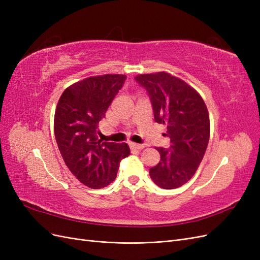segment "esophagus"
<instances>
[{
  "label": "esophagus",
  "instance_id": "1",
  "mask_svg": "<svg viewBox=\"0 0 260 260\" xmlns=\"http://www.w3.org/2000/svg\"><path fill=\"white\" fill-rule=\"evenodd\" d=\"M131 149H137V151H141V149L144 148L143 144H136V143H130Z\"/></svg>",
  "mask_w": 260,
  "mask_h": 260
}]
</instances>
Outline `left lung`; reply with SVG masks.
Listing matches in <instances>:
<instances>
[{
	"label": "left lung",
	"mask_w": 260,
	"mask_h": 260,
	"mask_svg": "<svg viewBox=\"0 0 260 260\" xmlns=\"http://www.w3.org/2000/svg\"><path fill=\"white\" fill-rule=\"evenodd\" d=\"M147 91L156 122L167 125L168 148L157 147L160 161L149 169L156 185L166 190L186 183L205 155L210 136L209 115L200 94L168 73L135 77Z\"/></svg>",
	"instance_id": "obj_1"
}]
</instances>
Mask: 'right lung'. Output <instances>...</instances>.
Returning a JSON list of instances; mask_svg holds the SVG:
<instances>
[{
  "label": "right lung",
  "mask_w": 260,
  "mask_h": 260,
  "mask_svg": "<svg viewBox=\"0 0 260 260\" xmlns=\"http://www.w3.org/2000/svg\"><path fill=\"white\" fill-rule=\"evenodd\" d=\"M124 75L95 76L62 92L54 116V135L66 166L84 185L102 188L117 177L130 154L125 143L102 142L98 127L125 81Z\"/></svg>",
  "instance_id": "1"
}]
</instances>
